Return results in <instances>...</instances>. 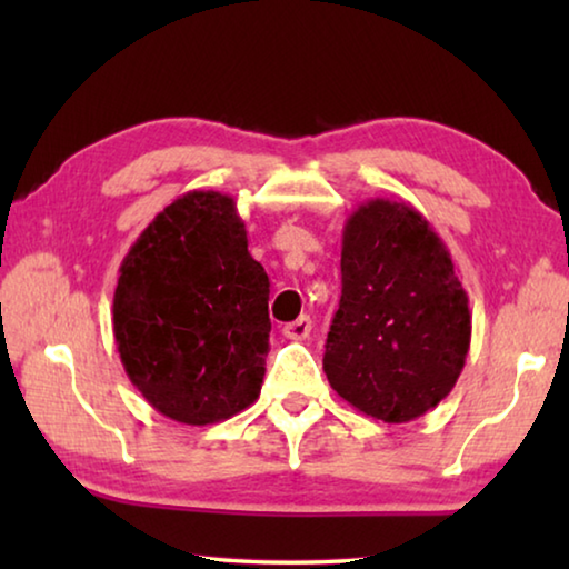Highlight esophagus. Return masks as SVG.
Here are the masks:
<instances>
[{"label": "esophagus", "instance_id": "obj_1", "mask_svg": "<svg viewBox=\"0 0 569 569\" xmlns=\"http://www.w3.org/2000/svg\"><path fill=\"white\" fill-rule=\"evenodd\" d=\"M308 333H311V319L308 316H298L296 321L283 326V336L291 341H303Z\"/></svg>", "mask_w": 569, "mask_h": 569}]
</instances>
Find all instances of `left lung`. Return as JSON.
I'll list each match as a JSON object with an SVG mask.
<instances>
[{
	"instance_id": "1",
	"label": "left lung",
	"mask_w": 569,
	"mask_h": 569,
	"mask_svg": "<svg viewBox=\"0 0 569 569\" xmlns=\"http://www.w3.org/2000/svg\"><path fill=\"white\" fill-rule=\"evenodd\" d=\"M469 341V296L429 220L391 198L356 208L323 353L331 389L366 417L411 421L455 389Z\"/></svg>"
}]
</instances>
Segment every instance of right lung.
Wrapping results in <instances>:
<instances>
[{
    "label": "right lung",
    "instance_id": "add662e5",
    "mask_svg": "<svg viewBox=\"0 0 569 569\" xmlns=\"http://www.w3.org/2000/svg\"><path fill=\"white\" fill-rule=\"evenodd\" d=\"M268 286L233 198L190 190L172 200L122 258L112 298L132 387L190 427L248 409L266 377Z\"/></svg>",
    "mask_w": 569,
    "mask_h": 569
}]
</instances>
